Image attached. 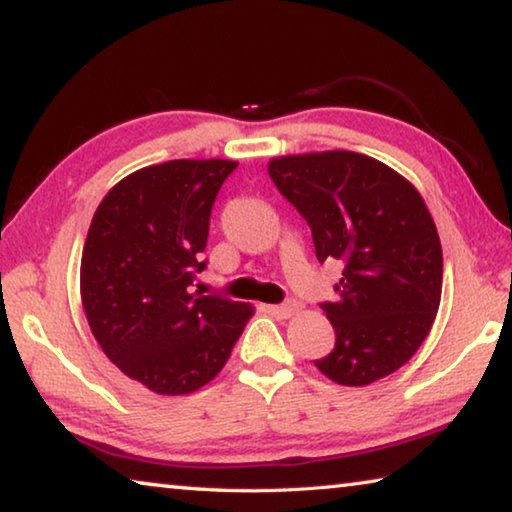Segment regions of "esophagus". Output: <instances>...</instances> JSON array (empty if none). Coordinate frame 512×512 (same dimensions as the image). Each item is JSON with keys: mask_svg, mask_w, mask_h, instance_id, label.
<instances>
[{"mask_svg": "<svg viewBox=\"0 0 512 512\" xmlns=\"http://www.w3.org/2000/svg\"><path fill=\"white\" fill-rule=\"evenodd\" d=\"M277 316L280 318H289V316H293L298 311V302L296 300H287V302H282V305H275V307H271Z\"/></svg>", "mask_w": 512, "mask_h": 512, "instance_id": "obj_1", "label": "esophagus"}]
</instances>
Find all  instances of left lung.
I'll use <instances>...</instances> for the list:
<instances>
[{
  "instance_id": "8db88e82",
  "label": "left lung",
  "mask_w": 512,
  "mask_h": 512,
  "mask_svg": "<svg viewBox=\"0 0 512 512\" xmlns=\"http://www.w3.org/2000/svg\"><path fill=\"white\" fill-rule=\"evenodd\" d=\"M268 176L311 228L318 262L345 264L323 311L334 350L316 368L336 384L368 386L427 339L443 291V248L409 180L352 151L284 155Z\"/></svg>"
}]
</instances>
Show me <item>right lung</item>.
Returning <instances> with one entry per match:
<instances>
[{"label":"right lung","mask_w":512,"mask_h":512,"mask_svg":"<svg viewBox=\"0 0 512 512\" xmlns=\"http://www.w3.org/2000/svg\"><path fill=\"white\" fill-rule=\"evenodd\" d=\"M237 162L169 160L131 173L92 216L81 300L115 366L158 395H187L219 375L253 307L192 291L207 262L210 214Z\"/></svg>","instance_id":"add662e5"}]
</instances>
